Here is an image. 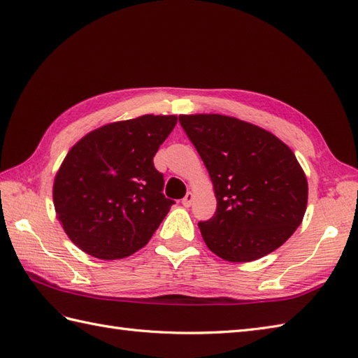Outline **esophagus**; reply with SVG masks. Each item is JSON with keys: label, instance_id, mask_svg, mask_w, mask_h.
<instances>
[{"label": "esophagus", "instance_id": "esophagus-1", "mask_svg": "<svg viewBox=\"0 0 358 358\" xmlns=\"http://www.w3.org/2000/svg\"><path fill=\"white\" fill-rule=\"evenodd\" d=\"M192 201H194V194L192 192H187L186 196L181 199V203H182V206H185V207H189L190 204H192Z\"/></svg>", "mask_w": 358, "mask_h": 358}]
</instances>
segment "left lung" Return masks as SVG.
I'll use <instances>...</instances> for the list:
<instances>
[{"label":"left lung","mask_w":358,"mask_h":358,"mask_svg":"<svg viewBox=\"0 0 358 358\" xmlns=\"http://www.w3.org/2000/svg\"><path fill=\"white\" fill-rule=\"evenodd\" d=\"M209 172L217 212L198 227L209 250L250 262L276 250L301 226L308 181L294 152L270 131L222 114H181Z\"/></svg>","instance_id":"left-lung-1"}]
</instances>
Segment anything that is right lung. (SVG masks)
<instances>
[{"label":"right lung","instance_id":"1","mask_svg":"<svg viewBox=\"0 0 358 358\" xmlns=\"http://www.w3.org/2000/svg\"><path fill=\"white\" fill-rule=\"evenodd\" d=\"M177 115L145 114L88 132L65 155L53 182L56 218L82 252L113 261L145 247L173 204L154 155Z\"/></svg>","mask_w":358,"mask_h":358}]
</instances>
